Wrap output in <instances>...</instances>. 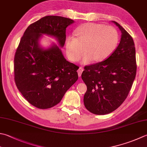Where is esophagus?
<instances>
[{"mask_svg": "<svg viewBox=\"0 0 147 147\" xmlns=\"http://www.w3.org/2000/svg\"><path fill=\"white\" fill-rule=\"evenodd\" d=\"M83 71V67H80L79 69H78V76H81Z\"/></svg>", "mask_w": 147, "mask_h": 147, "instance_id": "34e87169", "label": "esophagus"}]
</instances>
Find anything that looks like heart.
<instances>
[{
	"mask_svg": "<svg viewBox=\"0 0 147 147\" xmlns=\"http://www.w3.org/2000/svg\"><path fill=\"white\" fill-rule=\"evenodd\" d=\"M74 34L77 37L70 36L66 39V52L71 61L76 62L85 49L87 53L82 60L83 64H87L92 59L101 61L107 59L119 42L118 32L111 26L90 23L76 28Z\"/></svg>",
	"mask_w": 147,
	"mask_h": 147,
	"instance_id": "1",
	"label": "heart"
}]
</instances>
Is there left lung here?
Segmentation results:
<instances>
[{
	"label": "left lung",
	"mask_w": 147,
	"mask_h": 147,
	"mask_svg": "<svg viewBox=\"0 0 147 147\" xmlns=\"http://www.w3.org/2000/svg\"><path fill=\"white\" fill-rule=\"evenodd\" d=\"M121 30L120 42L104 61L85 65L82 78L87 87L83 102L96 115L110 113L127 98L136 74V50L133 37L117 22Z\"/></svg>",
	"instance_id": "8db88e82"
}]
</instances>
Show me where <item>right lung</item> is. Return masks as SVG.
<instances>
[{"mask_svg":"<svg viewBox=\"0 0 147 147\" xmlns=\"http://www.w3.org/2000/svg\"><path fill=\"white\" fill-rule=\"evenodd\" d=\"M73 20L47 16L25 30L14 59V82L27 101L39 109L50 108L62 100L78 76V66L67 61L58 46L40 47L42 34L55 37L60 47L65 44V30Z\"/></svg>","mask_w":147,"mask_h":147,"instance_id":"add662e5","label":"right lung"}]
</instances>
